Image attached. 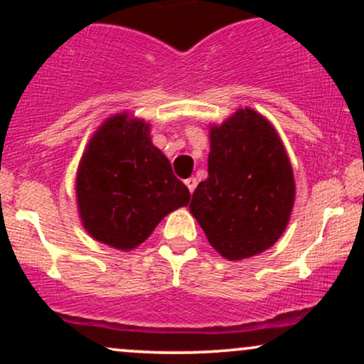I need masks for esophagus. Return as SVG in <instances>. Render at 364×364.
Here are the masks:
<instances>
[{
	"label": "esophagus",
	"mask_w": 364,
	"mask_h": 364,
	"mask_svg": "<svg viewBox=\"0 0 364 364\" xmlns=\"http://www.w3.org/2000/svg\"><path fill=\"white\" fill-rule=\"evenodd\" d=\"M185 185L188 186V190H190V193H193L195 188H196V178H188V179H185Z\"/></svg>",
	"instance_id": "1"
}]
</instances>
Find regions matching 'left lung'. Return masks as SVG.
<instances>
[{"instance_id":"obj_1","label":"left lung","mask_w":364,"mask_h":364,"mask_svg":"<svg viewBox=\"0 0 364 364\" xmlns=\"http://www.w3.org/2000/svg\"><path fill=\"white\" fill-rule=\"evenodd\" d=\"M208 136V178L196 186L190 212L220 257L245 260L274 246L289 224V156L274 124L252 107L210 124Z\"/></svg>"}]
</instances>
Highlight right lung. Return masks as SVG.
I'll use <instances>...</instances> for the list:
<instances>
[{"label":"right lung","instance_id":"add662e5","mask_svg":"<svg viewBox=\"0 0 364 364\" xmlns=\"http://www.w3.org/2000/svg\"><path fill=\"white\" fill-rule=\"evenodd\" d=\"M80 223L99 243L129 252L166 215L190 202L169 159L152 144L150 123L112 114L87 144L75 179Z\"/></svg>","mask_w":364,"mask_h":364}]
</instances>
